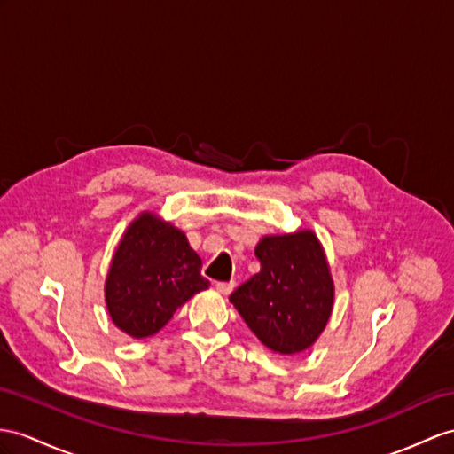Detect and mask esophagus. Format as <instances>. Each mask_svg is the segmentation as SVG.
<instances>
[{"label": "esophagus", "instance_id": "1", "mask_svg": "<svg viewBox=\"0 0 454 454\" xmlns=\"http://www.w3.org/2000/svg\"><path fill=\"white\" fill-rule=\"evenodd\" d=\"M215 289H217L221 294H229L231 291L235 289V283H233V281H219V283H215Z\"/></svg>", "mask_w": 454, "mask_h": 454}]
</instances>
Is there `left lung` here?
I'll return each mask as SVG.
<instances>
[{"label": "left lung", "instance_id": "1", "mask_svg": "<svg viewBox=\"0 0 454 454\" xmlns=\"http://www.w3.org/2000/svg\"><path fill=\"white\" fill-rule=\"evenodd\" d=\"M260 271L231 293L265 347L294 355L314 345L333 308V281L312 231L263 237L256 247Z\"/></svg>", "mask_w": 454, "mask_h": 454}]
</instances>
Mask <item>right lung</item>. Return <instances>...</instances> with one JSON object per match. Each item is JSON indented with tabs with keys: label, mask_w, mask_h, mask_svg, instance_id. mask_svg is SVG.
Masks as SVG:
<instances>
[{
	"label": "right lung",
	"mask_w": 454,
	"mask_h": 454,
	"mask_svg": "<svg viewBox=\"0 0 454 454\" xmlns=\"http://www.w3.org/2000/svg\"><path fill=\"white\" fill-rule=\"evenodd\" d=\"M202 260L183 231L152 214L132 221L109 268L106 302L114 324L130 337H150L176 308L209 286Z\"/></svg>",
	"instance_id": "right-lung-1"
}]
</instances>
